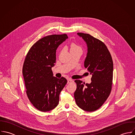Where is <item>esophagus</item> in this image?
Instances as JSON below:
<instances>
[{
    "label": "esophagus",
    "instance_id": "34e87169",
    "mask_svg": "<svg viewBox=\"0 0 135 135\" xmlns=\"http://www.w3.org/2000/svg\"><path fill=\"white\" fill-rule=\"evenodd\" d=\"M73 80L71 79V78H68V84H70V83H73Z\"/></svg>",
    "mask_w": 135,
    "mask_h": 135
}]
</instances>
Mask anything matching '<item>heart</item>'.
<instances>
[{
	"label": "heart",
	"instance_id": "obj_1",
	"mask_svg": "<svg viewBox=\"0 0 135 135\" xmlns=\"http://www.w3.org/2000/svg\"><path fill=\"white\" fill-rule=\"evenodd\" d=\"M81 50V47L76 44L75 42H72L70 44V50Z\"/></svg>",
	"mask_w": 135,
	"mask_h": 135
}]
</instances>
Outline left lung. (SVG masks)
Segmentation results:
<instances>
[{
  "label": "left lung",
  "instance_id": "left-lung-1",
  "mask_svg": "<svg viewBox=\"0 0 135 135\" xmlns=\"http://www.w3.org/2000/svg\"><path fill=\"white\" fill-rule=\"evenodd\" d=\"M77 35L87 46L84 66L92 75L90 84L75 80L77 88L74 98L77 105L82 110L95 111L100 108L109 96L112 85L113 63L106 45L101 40L86 33Z\"/></svg>",
  "mask_w": 135,
  "mask_h": 135
}]
</instances>
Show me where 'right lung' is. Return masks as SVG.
Segmentation results:
<instances>
[{
  "mask_svg": "<svg viewBox=\"0 0 135 135\" xmlns=\"http://www.w3.org/2000/svg\"><path fill=\"white\" fill-rule=\"evenodd\" d=\"M68 38L66 34L51 35L40 39L30 48L25 59L22 73L27 97L40 111L55 109L59 95L67 83L64 77L53 76L56 50Z\"/></svg>",
  "mask_w": 135,
  "mask_h": 135,
  "instance_id": "1",
  "label": "right lung"
}]
</instances>
